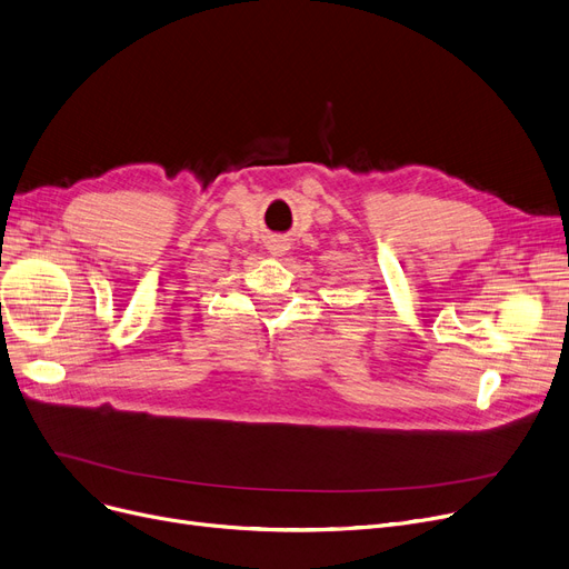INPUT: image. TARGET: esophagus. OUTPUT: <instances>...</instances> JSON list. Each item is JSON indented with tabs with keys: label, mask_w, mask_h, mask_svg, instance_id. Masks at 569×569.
Here are the masks:
<instances>
[{
	"label": "esophagus",
	"mask_w": 569,
	"mask_h": 569,
	"mask_svg": "<svg viewBox=\"0 0 569 569\" xmlns=\"http://www.w3.org/2000/svg\"><path fill=\"white\" fill-rule=\"evenodd\" d=\"M288 249H290V241H288L286 237H271V239L267 241V251H269L271 256H274V258L286 256Z\"/></svg>",
	"instance_id": "obj_1"
}]
</instances>
